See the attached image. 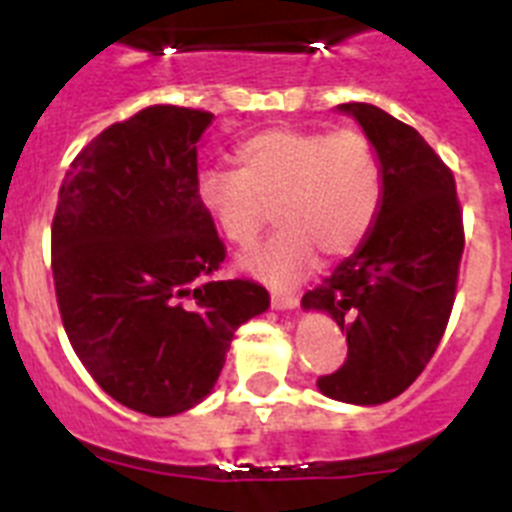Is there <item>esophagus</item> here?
<instances>
[{"mask_svg": "<svg viewBox=\"0 0 512 512\" xmlns=\"http://www.w3.org/2000/svg\"><path fill=\"white\" fill-rule=\"evenodd\" d=\"M297 305H300V300H297L295 295H282V292H274V295H271V307H274V310H295Z\"/></svg>", "mask_w": 512, "mask_h": 512, "instance_id": "34e87169", "label": "esophagus"}]
</instances>
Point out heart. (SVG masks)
<instances>
[{
	"mask_svg": "<svg viewBox=\"0 0 512 512\" xmlns=\"http://www.w3.org/2000/svg\"><path fill=\"white\" fill-rule=\"evenodd\" d=\"M238 169H207L197 200L235 248L256 243L271 223L282 228L241 269L269 287L289 289L318 264L354 253L382 205V164L361 130L266 128L235 148Z\"/></svg>",
	"mask_w": 512,
	"mask_h": 512,
	"instance_id": "1",
	"label": "heart"
}]
</instances>
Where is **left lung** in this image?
I'll return each mask as SVG.
<instances>
[{
  "instance_id": "8db88e82",
  "label": "left lung",
  "mask_w": 512,
  "mask_h": 512,
  "mask_svg": "<svg viewBox=\"0 0 512 512\" xmlns=\"http://www.w3.org/2000/svg\"><path fill=\"white\" fill-rule=\"evenodd\" d=\"M338 112L372 140L382 205L366 241L302 307L346 330V361L318 379V390L348 405H382L436 354L454 307L464 228L454 174L418 130L366 102L338 104Z\"/></svg>"
}]
</instances>
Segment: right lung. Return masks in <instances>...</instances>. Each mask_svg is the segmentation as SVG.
Segmentation results:
<instances>
[{
    "label": "right lung",
    "instance_id": "obj_1",
    "mask_svg": "<svg viewBox=\"0 0 512 512\" xmlns=\"http://www.w3.org/2000/svg\"><path fill=\"white\" fill-rule=\"evenodd\" d=\"M210 122L156 104L110 125L74 158L53 217L66 336L112 400L153 418L200 405L235 330L269 310L261 284L212 277L225 246L197 200Z\"/></svg>",
    "mask_w": 512,
    "mask_h": 512
}]
</instances>
